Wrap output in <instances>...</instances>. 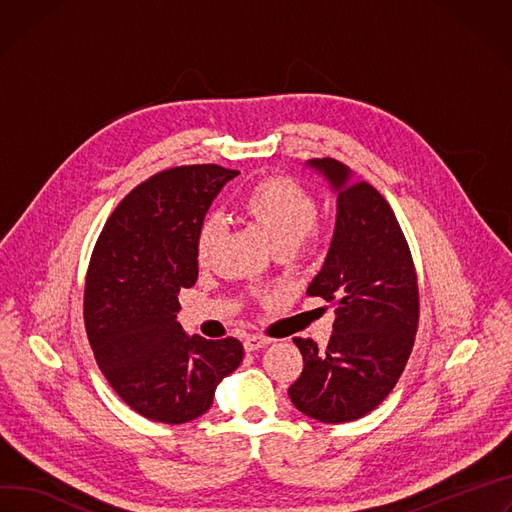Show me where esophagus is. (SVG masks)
<instances>
[{
  "mask_svg": "<svg viewBox=\"0 0 512 512\" xmlns=\"http://www.w3.org/2000/svg\"><path fill=\"white\" fill-rule=\"evenodd\" d=\"M271 343V339H267V337H261V335H249L247 339H245V351H259V349H263L265 345H269Z\"/></svg>",
  "mask_w": 512,
  "mask_h": 512,
  "instance_id": "esophagus-1",
  "label": "esophagus"
}]
</instances>
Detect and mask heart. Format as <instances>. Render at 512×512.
Instances as JSON below:
<instances>
[{"label":"heart","mask_w":512,"mask_h":512,"mask_svg":"<svg viewBox=\"0 0 512 512\" xmlns=\"http://www.w3.org/2000/svg\"><path fill=\"white\" fill-rule=\"evenodd\" d=\"M241 210L265 232L277 251H290L302 239L318 235V202L292 177L271 175L259 179L241 198ZM222 235V220L216 214L202 218L196 232V255L204 263Z\"/></svg>","instance_id":"heart-1"}]
</instances>
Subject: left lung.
<instances>
[{
    "mask_svg": "<svg viewBox=\"0 0 512 512\" xmlns=\"http://www.w3.org/2000/svg\"><path fill=\"white\" fill-rule=\"evenodd\" d=\"M337 198L335 237L308 286L335 306L327 347L296 337L304 369L290 386L294 406L320 423H349L374 410L396 386L418 329V282L404 232L374 185L335 159H312Z\"/></svg>",
    "mask_w": 512,
    "mask_h": 512,
    "instance_id": "1",
    "label": "left lung"
}]
</instances>
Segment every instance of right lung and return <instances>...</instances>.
<instances>
[{
  "label": "right lung",
  "mask_w": 512,
  "mask_h": 512,
  "mask_svg": "<svg viewBox=\"0 0 512 512\" xmlns=\"http://www.w3.org/2000/svg\"><path fill=\"white\" fill-rule=\"evenodd\" d=\"M237 169L181 165L155 173L116 206L91 253L83 320L114 392L151 421L202 416L216 386L243 361L235 337H188L177 294L198 280L196 232Z\"/></svg>",
  "instance_id": "1"
}]
</instances>
